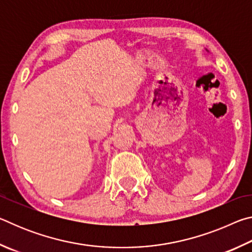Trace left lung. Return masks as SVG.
<instances>
[{"label":"left lung","mask_w":252,"mask_h":252,"mask_svg":"<svg viewBox=\"0 0 252 252\" xmlns=\"http://www.w3.org/2000/svg\"><path fill=\"white\" fill-rule=\"evenodd\" d=\"M207 51H208V50H207Z\"/></svg>","instance_id":"1"}]
</instances>
